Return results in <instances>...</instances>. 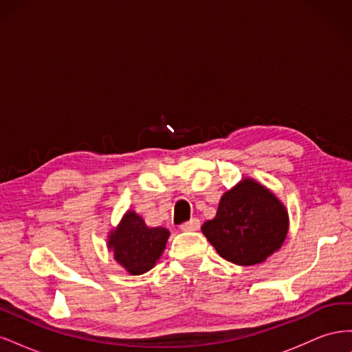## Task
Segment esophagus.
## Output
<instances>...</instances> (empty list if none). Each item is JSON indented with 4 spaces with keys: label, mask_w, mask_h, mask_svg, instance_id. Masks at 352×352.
Segmentation results:
<instances>
[{
    "label": "esophagus",
    "mask_w": 352,
    "mask_h": 352,
    "mask_svg": "<svg viewBox=\"0 0 352 352\" xmlns=\"http://www.w3.org/2000/svg\"><path fill=\"white\" fill-rule=\"evenodd\" d=\"M199 226H201V221L198 219H190L189 221L182 223L179 228L182 232H195L199 229Z\"/></svg>",
    "instance_id": "1"
}]
</instances>
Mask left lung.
I'll return each instance as SVG.
<instances>
[{
	"mask_svg": "<svg viewBox=\"0 0 352 352\" xmlns=\"http://www.w3.org/2000/svg\"><path fill=\"white\" fill-rule=\"evenodd\" d=\"M289 217L272 190L245 177L221 197L217 214L201 230L220 257L254 265L278 251L287 235Z\"/></svg>",
	"mask_w": 352,
	"mask_h": 352,
	"instance_id": "8db88e82",
	"label": "left lung"
}]
</instances>
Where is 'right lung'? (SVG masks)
<instances>
[{
	"instance_id": "obj_1",
	"label": "right lung",
	"mask_w": 352,
	"mask_h": 352,
	"mask_svg": "<svg viewBox=\"0 0 352 352\" xmlns=\"http://www.w3.org/2000/svg\"><path fill=\"white\" fill-rule=\"evenodd\" d=\"M170 232L166 228H148L135 211H127L109 235V250L114 260L131 274L151 270L162 257Z\"/></svg>"
}]
</instances>
